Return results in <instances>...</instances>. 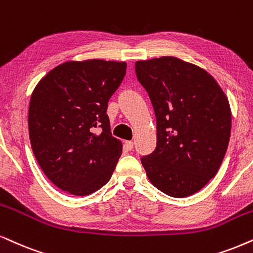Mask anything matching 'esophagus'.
Wrapping results in <instances>:
<instances>
[{"mask_svg":"<svg viewBox=\"0 0 253 253\" xmlns=\"http://www.w3.org/2000/svg\"><path fill=\"white\" fill-rule=\"evenodd\" d=\"M133 146H134V143L132 141H125V147H126V149H128V150L133 149Z\"/></svg>","mask_w":253,"mask_h":253,"instance_id":"esophagus-1","label":"esophagus"}]
</instances>
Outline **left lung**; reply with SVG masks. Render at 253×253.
I'll return each mask as SVG.
<instances>
[{"instance_id":"1","label":"left lung","mask_w":253,"mask_h":253,"mask_svg":"<svg viewBox=\"0 0 253 253\" xmlns=\"http://www.w3.org/2000/svg\"><path fill=\"white\" fill-rule=\"evenodd\" d=\"M135 73L156 117V148L141 158L147 176L168 196H190L224 159L231 133L228 98L206 70L176 57L139 60Z\"/></svg>"}]
</instances>
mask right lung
I'll return each instance as SVG.
<instances>
[{"mask_svg": "<svg viewBox=\"0 0 253 253\" xmlns=\"http://www.w3.org/2000/svg\"><path fill=\"white\" fill-rule=\"evenodd\" d=\"M126 66L103 59L65 62L35 87L29 137L42 170L59 189L85 196L110 181L123 143L111 134L107 103Z\"/></svg>", "mask_w": 253, "mask_h": 253, "instance_id": "add662e5", "label": "right lung"}]
</instances>
